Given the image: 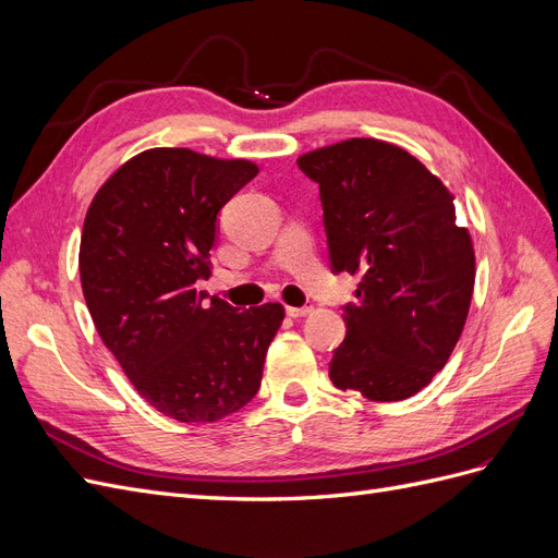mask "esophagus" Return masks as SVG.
I'll return each instance as SVG.
<instances>
[{"label": "esophagus", "mask_w": 558, "mask_h": 558, "mask_svg": "<svg viewBox=\"0 0 558 558\" xmlns=\"http://www.w3.org/2000/svg\"><path fill=\"white\" fill-rule=\"evenodd\" d=\"M286 314L293 316V318H302V316L312 314V307H286Z\"/></svg>", "instance_id": "esophagus-1"}]
</instances>
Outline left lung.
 I'll return each mask as SVG.
<instances>
[{
	"mask_svg": "<svg viewBox=\"0 0 558 558\" xmlns=\"http://www.w3.org/2000/svg\"><path fill=\"white\" fill-rule=\"evenodd\" d=\"M318 183L335 275H359L330 379L367 400H404L440 373L463 332L475 248L453 195L408 150L347 140L298 158Z\"/></svg>",
	"mask_w": 558,
	"mask_h": 558,
	"instance_id": "left-lung-1",
	"label": "left lung"
}]
</instances>
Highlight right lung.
<instances>
[{
  "mask_svg": "<svg viewBox=\"0 0 558 558\" xmlns=\"http://www.w3.org/2000/svg\"><path fill=\"white\" fill-rule=\"evenodd\" d=\"M258 174L191 148L134 156L93 197L81 234L83 298L140 396L181 424H211L258 393L279 302L240 310L197 291L218 211Z\"/></svg>",
  "mask_w": 558,
  "mask_h": 558,
  "instance_id": "add662e5",
  "label": "right lung"
}]
</instances>
